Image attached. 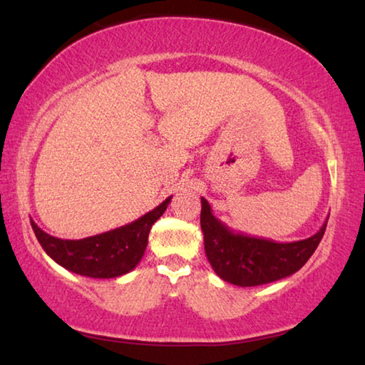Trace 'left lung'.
<instances>
[{
	"mask_svg": "<svg viewBox=\"0 0 365 365\" xmlns=\"http://www.w3.org/2000/svg\"><path fill=\"white\" fill-rule=\"evenodd\" d=\"M327 222L320 230L299 242L280 243L233 232L212 214L201 197V230L209 264L222 280L238 287H257L293 275L304 265L322 240Z\"/></svg>",
	"mask_w": 365,
	"mask_h": 365,
	"instance_id": "left-lung-1",
	"label": "left lung"
}]
</instances>
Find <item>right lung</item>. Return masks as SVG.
<instances>
[{
	"instance_id": "add662e5",
	"label": "right lung",
	"mask_w": 365,
	"mask_h": 365,
	"mask_svg": "<svg viewBox=\"0 0 365 365\" xmlns=\"http://www.w3.org/2000/svg\"><path fill=\"white\" fill-rule=\"evenodd\" d=\"M172 196L140 219L114 230L82 240H63L43 232L30 219L41 248L61 267L91 279H114L137 267L148 246L154 222L168 209Z\"/></svg>"
}]
</instances>
